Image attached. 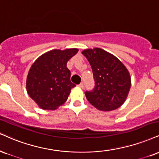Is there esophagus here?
Returning <instances> with one entry per match:
<instances>
[{"label":"esophagus","instance_id":"1","mask_svg":"<svg viewBox=\"0 0 159 159\" xmlns=\"http://www.w3.org/2000/svg\"><path fill=\"white\" fill-rule=\"evenodd\" d=\"M78 87H79L80 88H81V89H83V88H84V84L83 83L79 84L78 85Z\"/></svg>","mask_w":159,"mask_h":159}]
</instances>
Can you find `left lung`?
Segmentation results:
<instances>
[{
	"label": "left lung",
	"mask_w": 159,
	"mask_h": 159,
	"mask_svg": "<svg viewBox=\"0 0 159 159\" xmlns=\"http://www.w3.org/2000/svg\"><path fill=\"white\" fill-rule=\"evenodd\" d=\"M90 64L95 80L93 91H86L89 102L99 110L112 111L121 106L131 86V78L126 66L108 52L100 48L82 52Z\"/></svg>",
	"instance_id": "8db88e82"
}]
</instances>
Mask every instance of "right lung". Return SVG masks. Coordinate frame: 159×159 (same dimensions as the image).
Returning <instances> with one entry per match:
<instances>
[{
    "mask_svg": "<svg viewBox=\"0 0 159 159\" xmlns=\"http://www.w3.org/2000/svg\"><path fill=\"white\" fill-rule=\"evenodd\" d=\"M78 51L76 48L52 49L32 65L26 78V90L39 107L53 110L67 100L71 89L76 85L70 81L66 64Z\"/></svg>",
    "mask_w": 159,
    "mask_h": 159,
    "instance_id": "obj_1",
    "label": "right lung"
}]
</instances>
